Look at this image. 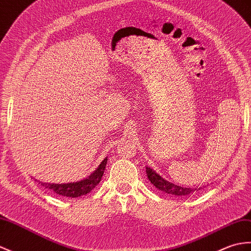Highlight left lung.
<instances>
[{"mask_svg":"<svg viewBox=\"0 0 251 251\" xmlns=\"http://www.w3.org/2000/svg\"><path fill=\"white\" fill-rule=\"evenodd\" d=\"M147 176L151 180V183H152L157 189L164 191L168 195H172L176 197H188V196H191L192 194H195L196 191H199L202 189V187L201 188L182 187V186L173 184L171 182H169V180L165 179L162 176H160L158 173H156V171H154L153 169L150 167H147Z\"/></svg>","mask_w":251,"mask_h":251,"instance_id":"8db88e82","label":"left lung"}]
</instances>
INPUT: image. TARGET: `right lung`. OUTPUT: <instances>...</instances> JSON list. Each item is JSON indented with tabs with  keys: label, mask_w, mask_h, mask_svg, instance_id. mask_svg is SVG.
<instances>
[{
	"label": "right lung",
	"mask_w": 251,
	"mask_h": 251,
	"mask_svg": "<svg viewBox=\"0 0 251 251\" xmlns=\"http://www.w3.org/2000/svg\"><path fill=\"white\" fill-rule=\"evenodd\" d=\"M108 158L106 157L101 164L98 166L96 170L90 174L86 178H83L78 182H73V183H65V184H54V183H42V186L45 188H48L55 192L56 195H60L63 197H68V198H78L81 196H84L89 194L93 189H94L96 186L99 184L101 180V177L103 176L104 169H106ZM37 180V179H36ZM38 182V180H37Z\"/></svg>",
	"instance_id": "obj_1"
}]
</instances>
